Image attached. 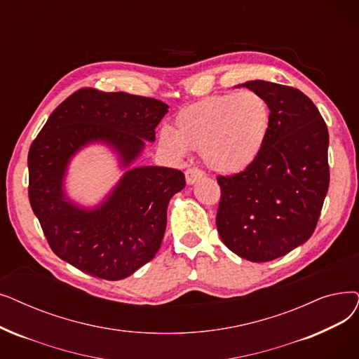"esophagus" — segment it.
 Instances as JSON below:
<instances>
[{"instance_id":"esophagus-1","label":"esophagus","mask_w":359,"mask_h":359,"mask_svg":"<svg viewBox=\"0 0 359 359\" xmlns=\"http://www.w3.org/2000/svg\"><path fill=\"white\" fill-rule=\"evenodd\" d=\"M186 182H188V184H194L198 179H201L202 176H204V171L196 168V167H191L186 170Z\"/></svg>"}]
</instances>
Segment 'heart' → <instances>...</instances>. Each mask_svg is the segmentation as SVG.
Masks as SVG:
<instances>
[{"mask_svg": "<svg viewBox=\"0 0 359 359\" xmlns=\"http://www.w3.org/2000/svg\"><path fill=\"white\" fill-rule=\"evenodd\" d=\"M271 126V110L258 92H229L196 101L176 116L175 132L164 128L160 145L182 157L201 151L220 173H238L259 155Z\"/></svg>", "mask_w": 359, "mask_h": 359, "instance_id": "heart-1", "label": "heart"}]
</instances>
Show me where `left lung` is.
<instances>
[{"mask_svg":"<svg viewBox=\"0 0 359 359\" xmlns=\"http://www.w3.org/2000/svg\"><path fill=\"white\" fill-rule=\"evenodd\" d=\"M267 100L271 126L259 155L243 171L218 176L217 230L236 255L266 262L313 235L329 191V130L299 89L266 81L242 83Z\"/></svg>","mask_w":359,"mask_h":359,"instance_id":"8db88e82","label":"left lung"}]
</instances>
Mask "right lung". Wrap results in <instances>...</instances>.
<instances>
[{
  "label": "right lung",
  "mask_w": 359,
  "mask_h": 359,
  "mask_svg": "<svg viewBox=\"0 0 359 359\" xmlns=\"http://www.w3.org/2000/svg\"><path fill=\"white\" fill-rule=\"evenodd\" d=\"M167 111L155 98L82 88L46 120L27 155L29 201L58 258L90 276L121 280L158 252L168 202L186 184L180 170L132 168L93 210L66 201L63 177L73 155L95 141L111 145L121 167L130 165L145 141H155Z\"/></svg>",
  "instance_id": "add662e5"
}]
</instances>
